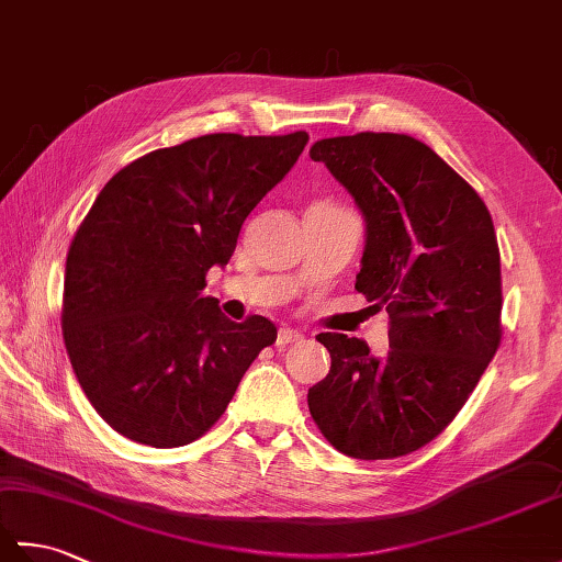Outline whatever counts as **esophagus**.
Here are the masks:
<instances>
[{
  "label": "esophagus",
  "instance_id": "34e87169",
  "mask_svg": "<svg viewBox=\"0 0 562 562\" xmlns=\"http://www.w3.org/2000/svg\"><path fill=\"white\" fill-rule=\"evenodd\" d=\"M304 338V333L302 330H296V328H280L278 330V345H290V342H296V340H302Z\"/></svg>",
  "mask_w": 562,
  "mask_h": 562
}]
</instances>
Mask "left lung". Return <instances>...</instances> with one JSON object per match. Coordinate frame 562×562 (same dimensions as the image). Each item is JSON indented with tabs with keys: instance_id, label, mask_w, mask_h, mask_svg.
I'll use <instances>...</instances> for the list:
<instances>
[{
	"instance_id": "left-lung-1",
	"label": "left lung",
	"mask_w": 562,
	"mask_h": 562,
	"mask_svg": "<svg viewBox=\"0 0 562 562\" xmlns=\"http://www.w3.org/2000/svg\"><path fill=\"white\" fill-rule=\"evenodd\" d=\"M321 161L364 220L355 290L389 312V352L321 333L330 372L308 411L338 451L396 459L425 447L469 401L499 345V250L479 193L423 145L393 133L318 139Z\"/></svg>"
}]
</instances>
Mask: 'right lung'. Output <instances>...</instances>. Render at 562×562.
Here are the masks:
<instances>
[{
    "label": "right lung",
    "instance_id": "1",
    "mask_svg": "<svg viewBox=\"0 0 562 562\" xmlns=\"http://www.w3.org/2000/svg\"><path fill=\"white\" fill-rule=\"evenodd\" d=\"M306 142L205 135L149 151L103 186L67 254L63 333L83 393L115 432L157 449L202 437L278 338L266 316L236 324L202 290Z\"/></svg>",
    "mask_w": 562,
    "mask_h": 562
}]
</instances>
